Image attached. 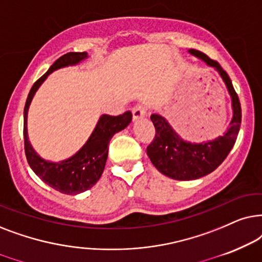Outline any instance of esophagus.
Masks as SVG:
<instances>
[{
  "label": "esophagus",
  "instance_id": "obj_1",
  "mask_svg": "<svg viewBox=\"0 0 262 262\" xmlns=\"http://www.w3.org/2000/svg\"><path fill=\"white\" fill-rule=\"evenodd\" d=\"M146 116V107L144 105H137L133 107V117L134 120H139Z\"/></svg>",
  "mask_w": 262,
  "mask_h": 262
}]
</instances>
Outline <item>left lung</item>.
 <instances>
[{
	"mask_svg": "<svg viewBox=\"0 0 262 262\" xmlns=\"http://www.w3.org/2000/svg\"><path fill=\"white\" fill-rule=\"evenodd\" d=\"M190 55L212 67L225 83L231 98L232 117L223 135L201 142H191L181 138L167 120L159 114H152L156 138L147 147V156L158 171L179 181L198 180L214 171L231 151L241 127V104L232 82L218 62L212 61L201 51L189 49Z\"/></svg>",
	"mask_w": 262,
	"mask_h": 262,
	"instance_id": "left-lung-1",
	"label": "left lung"
}]
</instances>
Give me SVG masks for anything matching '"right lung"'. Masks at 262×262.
Returning a JSON list of instances; mask_svg holds the SVG:
<instances>
[{
	"label": "right lung",
	"instance_id": "add662e5",
	"mask_svg": "<svg viewBox=\"0 0 262 262\" xmlns=\"http://www.w3.org/2000/svg\"><path fill=\"white\" fill-rule=\"evenodd\" d=\"M89 58L87 52H68L61 56L49 71L34 82L27 97L25 109H24V139H25V153L27 162L34 173L60 193L68 195H76L83 193L92 188L98 182L102 176L107 159L109 142L111 138L118 132L127 128L132 122L130 111H127L120 116H110V115H100L95 129L90 138L83 144L78 152L67 159L60 162H51L38 155L32 144L29 140L27 133V114L34 95L41 86L48 76L58 69L78 66Z\"/></svg>",
	"mask_w": 262,
	"mask_h": 262
}]
</instances>
